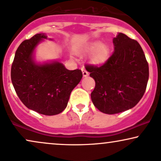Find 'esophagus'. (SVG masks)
Returning <instances> with one entry per match:
<instances>
[{"label": "esophagus", "mask_w": 161, "mask_h": 161, "mask_svg": "<svg viewBox=\"0 0 161 161\" xmlns=\"http://www.w3.org/2000/svg\"><path fill=\"white\" fill-rule=\"evenodd\" d=\"M82 71L83 76H87V75H88V72L84 68V67H82Z\"/></svg>", "instance_id": "obj_1"}]
</instances>
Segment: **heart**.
I'll use <instances>...</instances> for the list:
<instances>
[{
  "mask_svg": "<svg viewBox=\"0 0 161 161\" xmlns=\"http://www.w3.org/2000/svg\"><path fill=\"white\" fill-rule=\"evenodd\" d=\"M88 52H94L92 56V60L95 64H102L107 59L109 56V49L106 45L99 42H93L87 48Z\"/></svg>",
  "mask_w": 161,
  "mask_h": 161,
  "instance_id": "1",
  "label": "heart"
}]
</instances>
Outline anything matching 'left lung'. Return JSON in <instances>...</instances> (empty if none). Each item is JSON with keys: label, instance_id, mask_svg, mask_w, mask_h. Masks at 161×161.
Here are the masks:
<instances>
[{"label": "left lung", "instance_id": "8db88e82", "mask_svg": "<svg viewBox=\"0 0 161 161\" xmlns=\"http://www.w3.org/2000/svg\"><path fill=\"white\" fill-rule=\"evenodd\" d=\"M113 43L115 51L105 63L86 67L95 80L93 103L109 115L134 107L144 95L149 75L148 61L136 40L119 33Z\"/></svg>", "mask_w": 161, "mask_h": 161}]
</instances>
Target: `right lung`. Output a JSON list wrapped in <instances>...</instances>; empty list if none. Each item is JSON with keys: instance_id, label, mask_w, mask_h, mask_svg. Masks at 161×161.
<instances>
[{"instance_id": "1", "label": "right lung", "mask_w": 161, "mask_h": 161, "mask_svg": "<svg viewBox=\"0 0 161 161\" xmlns=\"http://www.w3.org/2000/svg\"><path fill=\"white\" fill-rule=\"evenodd\" d=\"M43 34L25 40L15 52L11 67V80L17 95L28 109L45 115L61 113L69 95L82 78L79 69L69 70L60 62L37 65L33 52Z\"/></svg>"}]
</instances>
